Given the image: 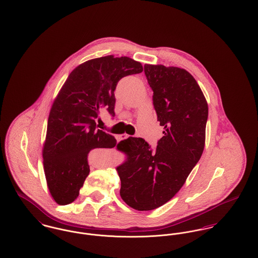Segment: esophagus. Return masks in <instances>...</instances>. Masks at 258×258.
Wrapping results in <instances>:
<instances>
[{"label":"esophagus","instance_id":"1","mask_svg":"<svg viewBox=\"0 0 258 258\" xmlns=\"http://www.w3.org/2000/svg\"><path fill=\"white\" fill-rule=\"evenodd\" d=\"M119 140H124V139H127L128 138V136L127 135H121V136H119Z\"/></svg>","mask_w":258,"mask_h":258}]
</instances>
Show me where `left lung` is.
Returning a JSON list of instances; mask_svg holds the SVG:
<instances>
[{
    "label": "left lung",
    "instance_id": "1",
    "mask_svg": "<svg viewBox=\"0 0 258 258\" xmlns=\"http://www.w3.org/2000/svg\"><path fill=\"white\" fill-rule=\"evenodd\" d=\"M153 106L164 137L157 146L141 138L121 141L127 161L117 168L119 195L139 211L156 209L173 199L202 155L208 105L197 80L183 69L145 64Z\"/></svg>",
    "mask_w": 258,
    "mask_h": 258
}]
</instances>
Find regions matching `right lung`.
Returning <instances> with one entry per match:
<instances>
[{
    "mask_svg": "<svg viewBox=\"0 0 258 258\" xmlns=\"http://www.w3.org/2000/svg\"><path fill=\"white\" fill-rule=\"evenodd\" d=\"M142 71L128 57L106 56L81 63L66 80L51 108L43 148L48 188L59 205L78 199L90 172L88 153L117 145L112 135L97 128L96 119L102 110L115 116L119 80Z\"/></svg>",
    "mask_w": 258,
    "mask_h": 258,
    "instance_id": "add662e5",
    "label": "right lung"
}]
</instances>
